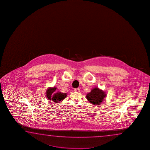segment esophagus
Returning <instances> with one entry per match:
<instances>
[{"instance_id": "obj_1", "label": "esophagus", "mask_w": 150, "mask_h": 150, "mask_svg": "<svg viewBox=\"0 0 150 150\" xmlns=\"http://www.w3.org/2000/svg\"><path fill=\"white\" fill-rule=\"evenodd\" d=\"M75 92H79L80 91V90L79 88H76V89H74V90Z\"/></svg>"}]
</instances>
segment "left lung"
Wrapping results in <instances>:
<instances>
[{
	"label": "left lung",
	"mask_w": 150,
	"mask_h": 150,
	"mask_svg": "<svg viewBox=\"0 0 150 150\" xmlns=\"http://www.w3.org/2000/svg\"><path fill=\"white\" fill-rule=\"evenodd\" d=\"M107 97V93L98 87L92 89L90 92L86 94V99L94 105H99Z\"/></svg>",
	"instance_id": "1"
}]
</instances>
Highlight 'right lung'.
Returning <instances> with one entry per match:
<instances>
[{
	"instance_id": "right-lung-1",
	"label": "right lung",
	"mask_w": 150,
	"mask_h": 150,
	"mask_svg": "<svg viewBox=\"0 0 150 150\" xmlns=\"http://www.w3.org/2000/svg\"><path fill=\"white\" fill-rule=\"evenodd\" d=\"M56 86L49 87L46 90V96L47 98L49 100L52 101L55 103H58L60 101H63L66 98L67 93H64L61 92H56ZM54 92L56 93H55Z\"/></svg>"
}]
</instances>
